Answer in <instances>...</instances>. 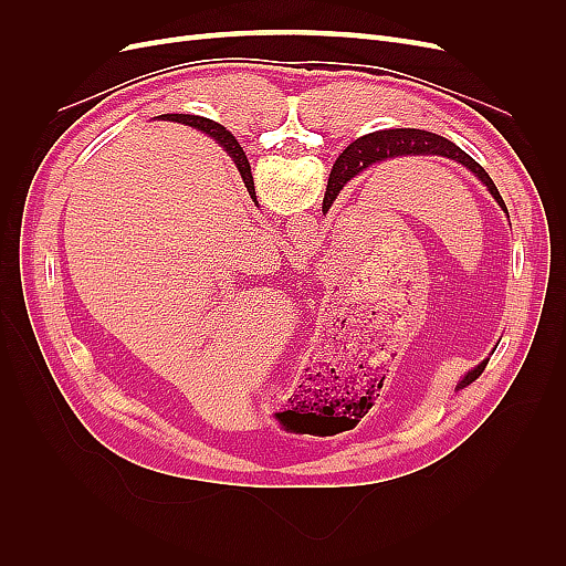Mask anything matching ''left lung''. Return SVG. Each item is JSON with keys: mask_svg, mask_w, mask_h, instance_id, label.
Wrapping results in <instances>:
<instances>
[{"mask_svg": "<svg viewBox=\"0 0 566 566\" xmlns=\"http://www.w3.org/2000/svg\"><path fill=\"white\" fill-rule=\"evenodd\" d=\"M401 156H443V158H451L458 160L460 165H465L470 172H474L482 181L491 196L495 198V202L501 205V208L507 212L505 202L499 193V188H495L493 179L489 177L486 169L479 165L476 160H472L465 150L458 148L453 142L443 139L439 134L432 132H424V129H385L378 134H366L361 139H356L354 144L347 146V150L342 153V158H345V169H342L339 177L335 181H328V191H325V200H323V210L331 208V202L335 200L337 191L342 188V184H347L349 177H354L356 172H361V169L370 167V165H378L382 160H391V158H401ZM486 361L479 364L474 370H470L465 378L460 380V387H468L470 382H474L479 375L484 373Z\"/></svg>", "mask_w": 566, "mask_h": 566, "instance_id": "1", "label": "left lung"}]
</instances>
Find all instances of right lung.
<instances>
[{
	"label": "right lung",
	"instance_id": "1",
	"mask_svg": "<svg viewBox=\"0 0 566 566\" xmlns=\"http://www.w3.org/2000/svg\"><path fill=\"white\" fill-rule=\"evenodd\" d=\"M163 117L177 119V123H184V125H191V127L205 129L210 136H214V139H217L221 146H224L229 156L233 158V163H235V167H238V172H241V177H243V181H245V186H248V193L252 196V200H256V196H254V181H252V172H250V163H248V158H245V153H243L241 144L235 142V136H233L227 127H221V125H217V123H210V119L198 117V115H179V113H175V115H163Z\"/></svg>",
	"mask_w": 566,
	"mask_h": 566
}]
</instances>
